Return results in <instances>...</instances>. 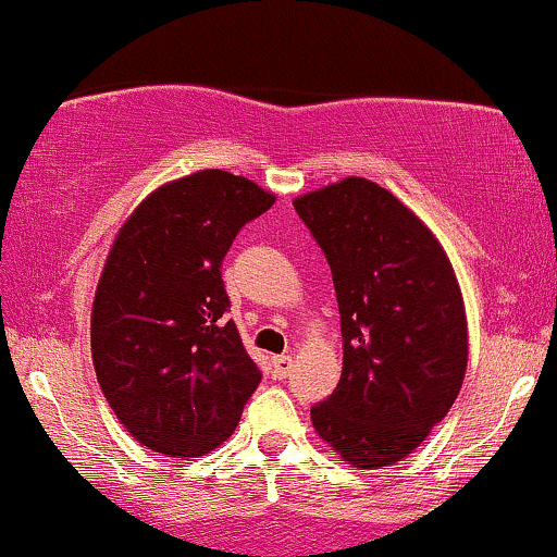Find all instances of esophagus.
I'll return each mask as SVG.
<instances>
[{"instance_id":"obj_1","label":"esophagus","mask_w":557,"mask_h":557,"mask_svg":"<svg viewBox=\"0 0 557 557\" xmlns=\"http://www.w3.org/2000/svg\"><path fill=\"white\" fill-rule=\"evenodd\" d=\"M293 363H296V360H293V355H277V358H272V376L287 379L293 371Z\"/></svg>"}]
</instances>
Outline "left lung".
<instances>
[{
  "mask_svg": "<svg viewBox=\"0 0 557 557\" xmlns=\"http://www.w3.org/2000/svg\"><path fill=\"white\" fill-rule=\"evenodd\" d=\"M332 267L343 376L311 423L339 459L384 470L451 410L467 371V313L444 246L373 181L350 176L298 197Z\"/></svg>",
  "mask_w": 557,
  "mask_h": 557,
  "instance_id": "left-lung-1",
  "label": "left lung"
}]
</instances>
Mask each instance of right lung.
<instances>
[{
    "instance_id": "right-lung-1",
    "label": "right lung",
    "mask_w": 557,
    "mask_h": 557,
    "mask_svg": "<svg viewBox=\"0 0 557 557\" xmlns=\"http://www.w3.org/2000/svg\"><path fill=\"white\" fill-rule=\"evenodd\" d=\"M274 194L220 169L169 181L113 240L90 347L111 410L165 457H205L236 431L261 373L225 311L223 259Z\"/></svg>"
}]
</instances>
